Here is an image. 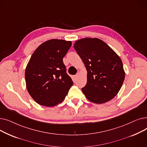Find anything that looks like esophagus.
<instances>
[{
	"label": "esophagus",
	"instance_id": "esophagus-1",
	"mask_svg": "<svg viewBox=\"0 0 147 147\" xmlns=\"http://www.w3.org/2000/svg\"><path fill=\"white\" fill-rule=\"evenodd\" d=\"M79 73H78V74H77L76 75H75V76H74V80H76L77 79H78L79 78Z\"/></svg>",
	"mask_w": 147,
	"mask_h": 147
}]
</instances>
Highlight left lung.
I'll list each match as a JSON object with an SVG mask.
<instances>
[{
  "instance_id": "1",
  "label": "left lung",
  "mask_w": 147,
  "mask_h": 147,
  "mask_svg": "<svg viewBox=\"0 0 147 147\" xmlns=\"http://www.w3.org/2000/svg\"><path fill=\"white\" fill-rule=\"evenodd\" d=\"M74 48L87 71V83L82 90L92 102L103 104L119 93L125 78L120 57L98 38H83Z\"/></svg>"
}]
</instances>
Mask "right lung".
Segmentation results:
<instances>
[{
  "label": "right lung",
  "mask_w": 147,
  "mask_h": 147,
  "mask_svg": "<svg viewBox=\"0 0 147 147\" xmlns=\"http://www.w3.org/2000/svg\"><path fill=\"white\" fill-rule=\"evenodd\" d=\"M72 42L51 39L34 51L25 71L26 88L39 105L54 107L63 101L73 84L66 73L63 58Z\"/></svg>",
  "instance_id": "1"
}]
</instances>
